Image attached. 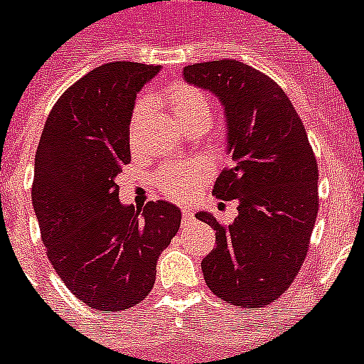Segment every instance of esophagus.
<instances>
[{"label":"esophagus","instance_id":"esophagus-1","mask_svg":"<svg viewBox=\"0 0 364 364\" xmlns=\"http://www.w3.org/2000/svg\"><path fill=\"white\" fill-rule=\"evenodd\" d=\"M194 220H196L194 214H192L191 210H186V208H183V210H181V223H183V227L191 225V223Z\"/></svg>","mask_w":364,"mask_h":364}]
</instances>
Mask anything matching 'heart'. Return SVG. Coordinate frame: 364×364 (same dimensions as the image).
I'll use <instances>...</instances> for the list:
<instances>
[{"instance_id":"obj_1","label":"heart","mask_w":364,"mask_h":364,"mask_svg":"<svg viewBox=\"0 0 364 364\" xmlns=\"http://www.w3.org/2000/svg\"><path fill=\"white\" fill-rule=\"evenodd\" d=\"M164 100L170 106L173 119L183 128H191L192 124L208 121L207 97L198 87L188 86L185 82H178L164 91ZM143 109L144 102H139L135 106L134 122H137ZM210 173H213V164L207 159L198 157L188 163L168 164V166L161 168L156 176V185L164 196L183 201L192 198L194 192L210 178Z\"/></svg>"}]
</instances>
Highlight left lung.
<instances>
[{
  "label": "left lung",
  "mask_w": 364,
  "mask_h": 364,
  "mask_svg": "<svg viewBox=\"0 0 364 364\" xmlns=\"http://www.w3.org/2000/svg\"><path fill=\"white\" fill-rule=\"evenodd\" d=\"M183 77L225 107L235 164L213 194L240 201L230 225L196 214L216 230V247L201 262L205 282L229 304L262 308L291 286L308 255L318 210L315 154L291 100L258 69L214 60L186 65Z\"/></svg>",
  "instance_id": "obj_1"
}]
</instances>
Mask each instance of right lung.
I'll return each instance as SVG.
<instances>
[{"label":"right lung","instance_id":"1","mask_svg":"<svg viewBox=\"0 0 364 364\" xmlns=\"http://www.w3.org/2000/svg\"><path fill=\"white\" fill-rule=\"evenodd\" d=\"M157 73L109 62L84 75L50 109L34 159L31 196L47 258L73 295L104 314L146 299L181 223L168 201L121 205L115 183L132 161L135 97Z\"/></svg>","mask_w":364,"mask_h":364}]
</instances>
